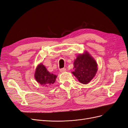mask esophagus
Here are the masks:
<instances>
[{"label": "esophagus", "instance_id": "34e87169", "mask_svg": "<svg viewBox=\"0 0 128 128\" xmlns=\"http://www.w3.org/2000/svg\"><path fill=\"white\" fill-rule=\"evenodd\" d=\"M60 71L61 72H64L66 71V69L64 68H61V69H60Z\"/></svg>", "mask_w": 128, "mask_h": 128}]
</instances>
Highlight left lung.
I'll list each match as a JSON object with an SVG mask.
<instances>
[{"mask_svg": "<svg viewBox=\"0 0 128 128\" xmlns=\"http://www.w3.org/2000/svg\"><path fill=\"white\" fill-rule=\"evenodd\" d=\"M75 69L73 75L84 84H88L95 76L98 70L96 60L88 52L79 54L74 62Z\"/></svg>", "mask_w": 128, "mask_h": 128, "instance_id": "1", "label": "left lung"}]
</instances>
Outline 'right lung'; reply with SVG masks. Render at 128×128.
Returning <instances> with one entry per match:
<instances>
[{"mask_svg": "<svg viewBox=\"0 0 128 128\" xmlns=\"http://www.w3.org/2000/svg\"><path fill=\"white\" fill-rule=\"evenodd\" d=\"M57 76L51 74L42 64L38 65L34 73V78L42 86H48L55 82Z\"/></svg>", "mask_w": 128, "mask_h": 128, "instance_id": "1", "label": "right lung"}]
</instances>
